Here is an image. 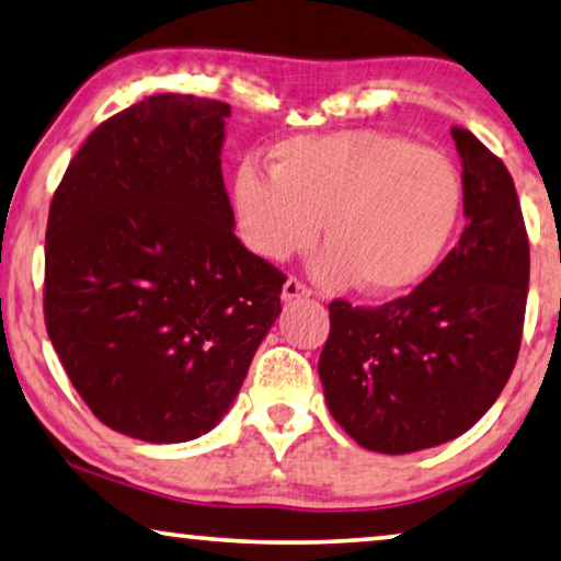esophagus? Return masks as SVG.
<instances>
[{"label": "esophagus", "mask_w": 561, "mask_h": 561, "mask_svg": "<svg viewBox=\"0 0 561 561\" xmlns=\"http://www.w3.org/2000/svg\"><path fill=\"white\" fill-rule=\"evenodd\" d=\"M309 295H312V289L307 287V284H302L295 277H289L287 282H284L282 287V299L284 302H291V299H307Z\"/></svg>", "instance_id": "obj_1"}]
</instances>
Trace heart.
<instances>
[{
  "label": "heart",
  "instance_id": "b5f03b06",
  "mask_svg": "<svg viewBox=\"0 0 561 561\" xmlns=\"http://www.w3.org/2000/svg\"><path fill=\"white\" fill-rule=\"evenodd\" d=\"M270 173L233 175V211L254 254L287 262L322 241L312 272L328 287L396 295L440 262L458 227L463 183L436 148L380 130L295 136L270 150Z\"/></svg>",
  "mask_w": 561,
  "mask_h": 561
}]
</instances>
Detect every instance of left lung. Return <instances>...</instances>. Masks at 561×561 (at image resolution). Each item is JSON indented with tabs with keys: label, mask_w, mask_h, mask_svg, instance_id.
<instances>
[{
	"label": "left lung",
	"mask_w": 561,
	"mask_h": 561,
	"mask_svg": "<svg viewBox=\"0 0 561 561\" xmlns=\"http://www.w3.org/2000/svg\"><path fill=\"white\" fill-rule=\"evenodd\" d=\"M466 229L408 297L330 305L320 380L334 421L378 454H413L466 433L514 370L529 291V239L512 173L454 128Z\"/></svg>",
	"instance_id": "obj_1"
}]
</instances>
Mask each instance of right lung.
I'll return each instance as SVG.
<instances>
[{
	"instance_id": "right-lung-1",
	"label": "right lung",
	"mask_w": 561,
	"mask_h": 561,
	"mask_svg": "<svg viewBox=\"0 0 561 561\" xmlns=\"http://www.w3.org/2000/svg\"><path fill=\"white\" fill-rule=\"evenodd\" d=\"M231 107L165 93L90 133L49 204L45 324L107 428L183 443L221 421L282 312L284 277L233 233Z\"/></svg>"
}]
</instances>
